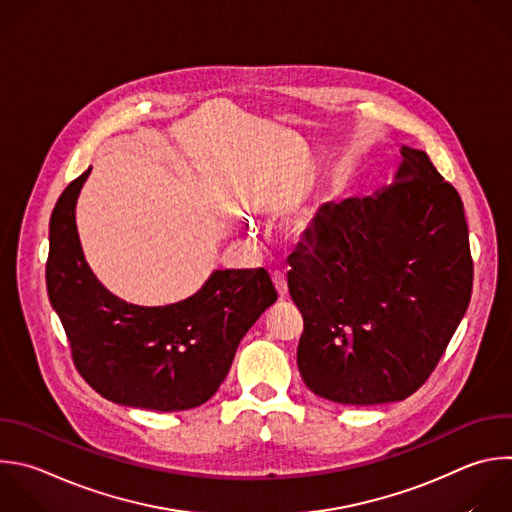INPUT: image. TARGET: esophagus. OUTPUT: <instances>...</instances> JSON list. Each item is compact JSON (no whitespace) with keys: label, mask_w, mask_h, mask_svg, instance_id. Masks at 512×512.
<instances>
[{"label":"esophagus","mask_w":512,"mask_h":512,"mask_svg":"<svg viewBox=\"0 0 512 512\" xmlns=\"http://www.w3.org/2000/svg\"><path fill=\"white\" fill-rule=\"evenodd\" d=\"M273 285H275L279 297L285 299V297H287V277H285V273L275 271V273H273Z\"/></svg>","instance_id":"1"}]
</instances>
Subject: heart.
I'll list each match as a JSON object with an SVG mask.
<instances>
[{
	"mask_svg": "<svg viewBox=\"0 0 512 512\" xmlns=\"http://www.w3.org/2000/svg\"><path fill=\"white\" fill-rule=\"evenodd\" d=\"M311 229H313V215L309 211H299V213L291 215L287 221V231L295 239L307 237L311 233Z\"/></svg>",
	"mask_w": 512,
	"mask_h": 512,
	"instance_id": "1",
	"label": "heart"
}]
</instances>
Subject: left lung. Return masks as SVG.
Listing matches in <instances>:
<instances>
[{
  "label": "left lung",
  "instance_id": "left-lung-1",
  "mask_svg": "<svg viewBox=\"0 0 512 512\" xmlns=\"http://www.w3.org/2000/svg\"><path fill=\"white\" fill-rule=\"evenodd\" d=\"M374 197L329 205L289 261L287 287L303 315L297 366L331 402L406 400L426 384L472 293L464 207L424 150Z\"/></svg>",
  "mask_w": 512,
  "mask_h": 512
}]
</instances>
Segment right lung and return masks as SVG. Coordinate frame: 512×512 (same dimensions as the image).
Instances as JSON below:
<instances>
[{
    "mask_svg": "<svg viewBox=\"0 0 512 512\" xmlns=\"http://www.w3.org/2000/svg\"><path fill=\"white\" fill-rule=\"evenodd\" d=\"M90 168L60 195L50 219L46 283L74 366L102 398L156 412L205 404L223 384L237 346L277 301L269 273L215 271L193 297L140 307L112 295L90 271L78 231L76 199Z\"/></svg>",
    "mask_w": 512,
    "mask_h": 512,
    "instance_id": "obj_1",
    "label": "right lung"
}]
</instances>
